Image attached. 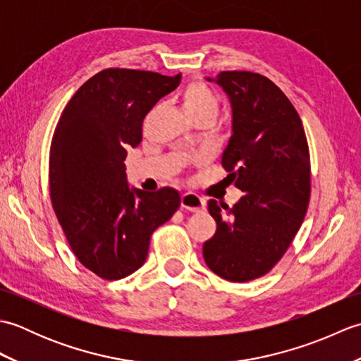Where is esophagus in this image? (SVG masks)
<instances>
[{"instance_id":"34e87169","label":"esophagus","mask_w":361,"mask_h":361,"mask_svg":"<svg viewBox=\"0 0 361 361\" xmlns=\"http://www.w3.org/2000/svg\"><path fill=\"white\" fill-rule=\"evenodd\" d=\"M206 202L202 197H198L197 194L188 192L181 197V208L190 211V212H200L204 209Z\"/></svg>"}]
</instances>
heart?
I'll return each instance as SVG.
<instances>
[{
    "label": "heart",
    "instance_id": "1",
    "mask_svg": "<svg viewBox=\"0 0 361 361\" xmlns=\"http://www.w3.org/2000/svg\"><path fill=\"white\" fill-rule=\"evenodd\" d=\"M183 109L194 122L209 121L211 124L219 116L220 99L203 82H190L183 90Z\"/></svg>",
    "mask_w": 361,
    "mask_h": 361
}]
</instances>
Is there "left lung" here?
<instances>
[{"label":"left lung","mask_w":361,"mask_h":361,"mask_svg":"<svg viewBox=\"0 0 361 361\" xmlns=\"http://www.w3.org/2000/svg\"><path fill=\"white\" fill-rule=\"evenodd\" d=\"M208 80L231 101L233 135L221 166L243 197L233 208L208 202L217 231L203 257L220 278L247 282L270 271L301 228L310 200L309 144L293 104L265 75L221 71Z\"/></svg>","instance_id":"left-lung-1"}]
</instances>
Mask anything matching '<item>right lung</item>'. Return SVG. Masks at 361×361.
I'll use <instances>...</instances> for the list:
<instances>
[{
	"label": "right lung",
	"mask_w": 361,
	"mask_h": 361,
	"mask_svg": "<svg viewBox=\"0 0 361 361\" xmlns=\"http://www.w3.org/2000/svg\"><path fill=\"white\" fill-rule=\"evenodd\" d=\"M181 74L109 68L75 91L54 130L49 194L79 262L106 281L132 274L147 259L150 235L180 208L172 188L128 189L127 149L142 140V121Z\"/></svg>",
	"instance_id": "obj_1"
}]
</instances>
